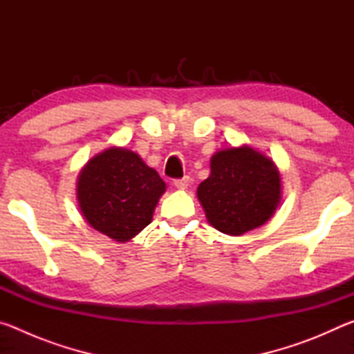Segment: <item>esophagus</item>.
<instances>
[{
    "label": "esophagus",
    "mask_w": 354,
    "mask_h": 354,
    "mask_svg": "<svg viewBox=\"0 0 354 354\" xmlns=\"http://www.w3.org/2000/svg\"><path fill=\"white\" fill-rule=\"evenodd\" d=\"M189 183H190L189 176L179 178V179H175V181H173V184H175V187H176V189H179V190H184V189H187Z\"/></svg>",
    "instance_id": "esophagus-1"
}]
</instances>
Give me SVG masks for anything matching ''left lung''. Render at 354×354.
<instances>
[{"mask_svg":"<svg viewBox=\"0 0 354 354\" xmlns=\"http://www.w3.org/2000/svg\"><path fill=\"white\" fill-rule=\"evenodd\" d=\"M196 194L215 230L242 236L272 217L281 198V178L272 160L253 148H226L212 156L211 176Z\"/></svg>","mask_w":354,"mask_h":354,"instance_id":"1","label":"left lung"}]
</instances>
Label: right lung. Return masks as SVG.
Returning a JSON list of instances; mask_svg holds the SVG:
<instances>
[{
    "instance_id": "right-lung-1",
    "label": "right lung",
    "mask_w": 354,
    "mask_h": 354,
    "mask_svg": "<svg viewBox=\"0 0 354 354\" xmlns=\"http://www.w3.org/2000/svg\"><path fill=\"white\" fill-rule=\"evenodd\" d=\"M164 192L158 171L124 148L95 156L77 178V201L87 223L117 242L129 241L151 223Z\"/></svg>"
}]
</instances>
